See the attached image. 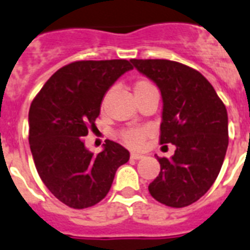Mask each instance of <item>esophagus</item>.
I'll list each match as a JSON object with an SVG mask.
<instances>
[{
  "label": "esophagus",
  "instance_id": "obj_1",
  "mask_svg": "<svg viewBox=\"0 0 250 250\" xmlns=\"http://www.w3.org/2000/svg\"><path fill=\"white\" fill-rule=\"evenodd\" d=\"M143 158H144L143 154H139V153H131V159L139 160V159H143Z\"/></svg>",
  "mask_w": 250,
  "mask_h": 250
}]
</instances>
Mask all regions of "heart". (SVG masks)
Here are the masks:
<instances>
[{
    "label": "heart",
    "mask_w": 250,
    "mask_h": 250,
    "mask_svg": "<svg viewBox=\"0 0 250 250\" xmlns=\"http://www.w3.org/2000/svg\"><path fill=\"white\" fill-rule=\"evenodd\" d=\"M150 90H157L155 86L153 83L147 81V79H140L135 83V95L136 97L141 96L145 92ZM107 99V93L103 99V105H105ZM150 131L149 128H127V129H122L119 132V137L123 143L127 146L132 147V149H139L144 145L145 140L147 139Z\"/></svg>",
    "instance_id": "b5f03b06"
}]
</instances>
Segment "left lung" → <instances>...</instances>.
Listing matches in <instances>:
<instances>
[{"instance_id": "8db88e82", "label": "left lung", "mask_w": 250, "mask_h": 250, "mask_svg": "<svg viewBox=\"0 0 250 250\" xmlns=\"http://www.w3.org/2000/svg\"><path fill=\"white\" fill-rule=\"evenodd\" d=\"M131 62L162 92L159 143L176 145L171 159L157 157L160 172L149 192L172 208L190 206L209 190L224 163L229 145L226 106L195 69L166 59Z\"/></svg>"}]
</instances>
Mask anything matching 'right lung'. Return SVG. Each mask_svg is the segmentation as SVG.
Listing matches in <instances>:
<instances>
[{"label":"right lung","mask_w":250,"mask_h":250,"mask_svg":"<svg viewBox=\"0 0 250 250\" xmlns=\"http://www.w3.org/2000/svg\"><path fill=\"white\" fill-rule=\"evenodd\" d=\"M125 59L81 60L55 72L32 101L29 145L41 180L55 198L74 209L106 196L129 153L106 140L95 155L84 147L109 87L132 69Z\"/></svg>","instance_id":"1"}]
</instances>
